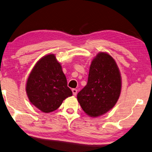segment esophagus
Listing matches in <instances>:
<instances>
[{
    "mask_svg": "<svg viewBox=\"0 0 152 152\" xmlns=\"http://www.w3.org/2000/svg\"><path fill=\"white\" fill-rule=\"evenodd\" d=\"M72 92H73V95H74V96H76L77 93V90H76V89H73V90H72Z\"/></svg>",
    "mask_w": 152,
    "mask_h": 152,
    "instance_id": "obj_1",
    "label": "esophagus"
}]
</instances>
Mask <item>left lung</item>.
I'll use <instances>...</instances> for the list:
<instances>
[{"instance_id":"obj_1","label":"left lung","mask_w":152,"mask_h":152,"mask_svg":"<svg viewBox=\"0 0 152 152\" xmlns=\"http://www.w3.org/2000/svg\"><path fill=\"white\" fill-rule=\"evenodd\" d=\"M122 77L115 60L100 52L93 58L86 86L77 97L86 114L100 117L115 105L121 94Z\"/></svg>"}]
</instances>
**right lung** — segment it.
I'll use <instances>...</instances> for the list:
<instances>
[{"instance_id":"obj_1","label":"right lung","mask_w":152,"mask_h":152,"mask_svg":"<svg viewBox=\"0 0 152 152\" xmlns=\"http://www.w3.org/2000/svg\"><path fill=\"white\" fill-rule=\"evenodd\" d=\"M26 92L30 103L46 113L56 110L73 95L55 54L48 53L37 62L28 77Z\"/></svg>"}]
</instances>
